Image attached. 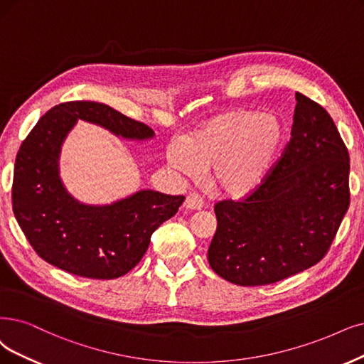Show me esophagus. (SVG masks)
Listing matches in <instances>:
<instances>
[{
	"instance_id": "1",
	"label": "esophagus",
	"mask_w": 364,
	"mask_h": 364,
	"mask_svg": "<svg viewBox=\"0 0 364 364\" xmlns=\"http://www.w3.org/2000/svg\"><path fill=\"white\" fill-rule=\"evenodd\" d=\"M184 205L189 210H200L204 207V199L198 193H191V195H187Z\"/></svg>"
}]
</instances>
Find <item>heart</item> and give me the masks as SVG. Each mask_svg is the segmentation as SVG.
Masks as SVG:
<instances>
[{"label":"heart","mask_w":364,"mask_h":364,"mask_svg":"<svg viewBox=\"0 0 364 364\" xmlns=\"http://www.w3.org/2000/svg\"><path fill=\"white\" fill-rule=\"evenodd\" d=\"M287 127L276 114L231 109L211 117L187 139L184 151L172 148L169 165L187 177L211 169L210 181L232 198L255 192L274 169L284 150Z\"/></svg>","instance_id":"heart-1"}]
</instances>
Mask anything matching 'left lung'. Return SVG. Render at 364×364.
Masks as SVG:
<instances>
[{"mask_svg": "<svg viewBox=\"0 0 364 364\" xmlns=\"http://www.w3.org/2000/svg\"><path fill=\"white\" fill-rule=\"evenodd\" d=\"M291 139L257 191L214 205L213 272L240 287L301 273L326 257L349 207V154L319 103L295 92Z\"/></svg>", "mask_w": 364, "mask_h": 364, "instance_id": "1", "label": "left lung"}]
</instances>
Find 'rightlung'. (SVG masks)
<instances>
[{
	"label": "right lung",
	"instance_id": "right-lung-1",
	"mask_svg": "<svg viewBox=\"0 0 364 364\" xmlns=\"http://www.w3.org/2000/svg\"><path fill=\"white\" fill-rule=\"evenodd\" d=\"M124 138H151V127L97 102L53 106L19 148L13 172V213L40 258L75 276L109 280L136 267L151 234L175 216L184 196L142 191L107 207L79 204L58 177L60 146L76 119Z\"/></svg>",
	"mask_w": 364,
	"mask_h": 364
}]
</instances>
